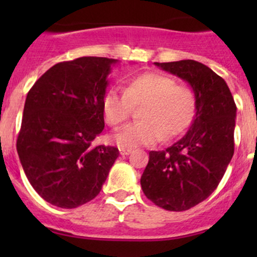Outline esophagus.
<instances>
[{
  "label": "esophagus",
  "instance_id": "34e87169",
  "mask_svg": "<svg viewBox=\"0 0 257 257\" xmlns=\"http://www.w3.org/2000/svg\"><path fill=\"white\" fill-rule=\"evenodd\" d=\"M129 153H132V149H120V155H128Z\"/></svg>",
  "mask_w": 257,
  "mask_h": 257
}]
</instances>
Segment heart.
Segmentation results:
<instances>
[{"label":"heart","mask_w":257,"mask_h":257,"mask_svg":"<svg viewBox=\"0 0 257 257\" xmlns=\"http://www.w3.org/2000/svg\"><path fill=\"white\" fill-rule=\"evenodd\" d=\"M139 121L129 124L112 137L121 149L155 144L164 137L173 139L189 128L196 113V97L186 85H179L172 77L145 72L132 77L125 90L110 88L102 100L105 121L118 128L131 116L133 107Z\"/></svg>","instance_id":"heart-1"}]
</instances>
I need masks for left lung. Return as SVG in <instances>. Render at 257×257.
<instances>
[{"mask_svg":"<svg viewBox=\"0 0 257 257\" xmlns=\"http://www.w3.org/2000/svg\"><path fill=\"white\" fill-rule=\"evenodd\" d=\"M155 66L191 85L196 113L180 141L149 153L141 185L159 208L184 211L210 196L226 172L234 155L236 104L226 82L200 62H155Z\"/></svg>","mask_w":257,"mask_h":257,"instance_id":"left-lung-1","label":"left lung"}]
</instances>
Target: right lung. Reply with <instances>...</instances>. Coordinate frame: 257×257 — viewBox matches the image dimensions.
Segmentation results:
<instances>
[{
	"instance_id": "add662e5",
	"label": "right lung",
	"mask_w": 257,
	"mask_h": 257,
	"mask_svg": "<svg viewBox=\"0 0 257 257\" xmlns=\"http://www.w3.org/2000/svg\"><path fill=\"white\" fill-rule=\"evenodd\" d=\"M114 63L61 62L28 92L17 153L31 185L52 205L73 209L94 199L118 158V148L93 145L104 129L102 100Z\"/></svg>"
}]
</instances>
